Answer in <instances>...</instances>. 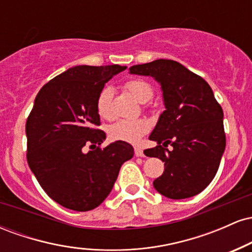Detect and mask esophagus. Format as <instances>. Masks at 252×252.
<instances>
[{"label": "esophagus", "instance_id": "esophagus-1", "mask_svg": "<svg viewBox=\"0 0 252 252\" xmlns=\"http://www.w3.org/2000/svg\"><path fill=\"white\" fill-rule=\"evenodd\" d=\"M135 155L137 156V158H142V156H144L143 150L141 148H138V147H135Z\"/></svg>", "mask_w": 252, "mask_h": 252}]
</instances>
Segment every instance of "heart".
<instances>
[{
    "mask_svg": "<svg viewBox=\"0 0 252 252\" xmlns=\"http://www.w3.org/2000/svg\"><path fill=\"white\" fill-rule=\"evenodd\" d=\"M126 88L136 99L140 102H147L154 94L153 88L146 80L142 79H129L124 83ZM112 90L109 86H105L100 90L96 100V109L98 115L104 120H109L112 117L111 109ZM149 130V123L147 121L141 120H120L116 123L111 124L109 128V135L112 140L124 141V142L136 143L140 141L144 134Z\"/></svg>",
    "mask_w": 252,
    "mask_h": 252,
    "instance_id": "obj_1",
    "label": "heart"
}]
</instances>
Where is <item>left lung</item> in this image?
<instances>
[{
  "mask_svg": "<svg viewBox=\"0 0 252 252\" xmlns=\"http://www.w3.org/2000/svg\"><path fill=\"white\" fill-rule=\"evenodd\" d=\"M130 73L154 77L163 92L166 110L149 136L158 146L144 150L164 162L162 175L153 182L155 189L169 199L199 194L216 176L226 144L222 109L212 89L174 60L134 65Z\"/></svg>",
  "mask_w": 252,
  "mask_h": 252,
  "instance_id": "left-lung-1",
  "label": "left lung"
}]
</instances>
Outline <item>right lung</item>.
I'll list each match as a JSON object with an SVG mask.
<instances>
[{"mask_svg": "<svg viewBox=\"0 0 252 252\" xmlns=\"http://www.w3.org/2000/svg\"><path fill=\"white\" fill-rule=\"evenodd\" d=\"M126 68L74 66L36 94L26 122L28 166L47 195L66 209L85 212L99 206L121 166L134 156L124 141L102 148L105 132L97 128L98 94Z\"/></svg>", "mask_w": 252, "mask_h": 252, "instance_id": "right-lung-1", "label": "right lung"}]
</instances>
